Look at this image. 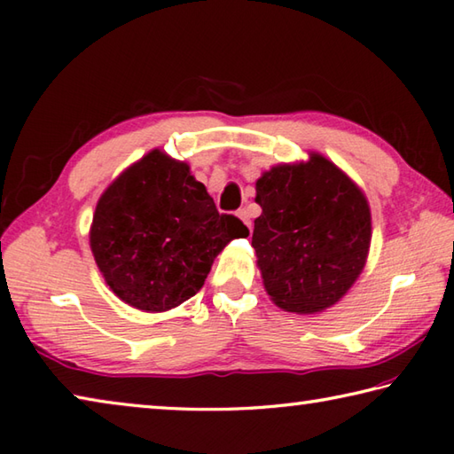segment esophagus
<instances>
[{
  "label": "esophagus",
  "instance_id": "34e87169",
  "mask_svg": "<svg viewBox=\"0 0 454 454\" xmlns=\"http://www.w3.org/2000/svg\"><path fill=\"white\" fill-rule=\"evenodd\" d=\"M238 218H240V220L244 222V224H246V228H248L250 232H252V222H250V214H248V210H246V208L238 210Z\"/></svg>",
  "mask_w": 454,
  "mask_h": 454
}]
</instances>
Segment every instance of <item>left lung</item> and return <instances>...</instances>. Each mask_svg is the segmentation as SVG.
<instances>
[{
	"label": "left lung",
	"instance_id": "8db88e82",
	"mask_svg": "<svg viewBox=\"0 0 454 454\" xmlns=\"http://www.w3.org/2000/svg\"><path fill=\"white\" fill-rule=\"evenodd\" d=\"M255 180V263L270 300L300 316L335 306L365 268L371 208L361 188L321 153Z\"/></svg>",
	"mask_w": 454,
	"mask_h": 454
}]
</instances>
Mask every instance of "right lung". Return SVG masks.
I'll use <instances>...</instances> for the list:
<instances>
[{"label":"right lung","mask_w":454,"mask_h":454,"mask_svg":"<svg viewBox=\"0 0 454 454\" xmlns=\"http://www.w3.org/2000/svg\"><path fill=\"white\" fill-rule=\"evenodd\" d=\"M248 234L236 216L218 214L186 162L153 148L105 188L89 244L121 301L160 313L191 300L214 258Z\"/></svg>","instance_id":"1"}]
</instances>
